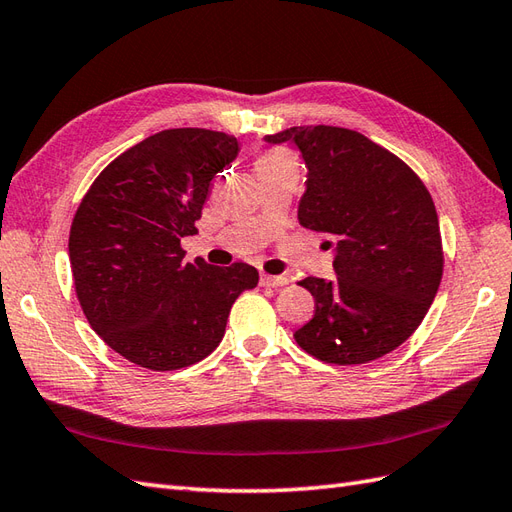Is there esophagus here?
<instances>
[{"instance_id":"34e87169","label":"esophagus","mask_w":512,"mask_h":512,"mask_svg":"<svg viewBox=\"0 0 512 512\" xmlns=\"http://www.w3.org/2000/svg\"><path fill=\"white\" fill-rule=\"evenodd\" d=\"M259 283L264 285V288H281V285H288L290 279L285 275H279V277H272V275H261Z\"/></svg>"}]
</instances>
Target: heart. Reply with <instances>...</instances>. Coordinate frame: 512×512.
<instances>
[{
	"label": "heart",
	"mask_w": 512,
	"mask_h": 512,
	"mask_svg": "<svg viewBox=\"0 0 512 512\" xmlns=\"http://www.w3.org/2000/svg\"><path fill=\"white\" fill-rule=\"evenodd\" d=\"M288 165H296L294 154L285 148H268V150H261L257 157H255V168L261 174H268L272 170H279V168H288Z\"/></svg>",
	"instance_id": "heart-1"
}]
</instances>
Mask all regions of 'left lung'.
Returning <instances> with one entry per match:
<instances>
[{"label":"left lung","instance_id":"8db88e82","mask_svg":"<svg viewBox=\"0 0 512 512\" xmlns=\"http://www.w3.org/2000/svg\"><path fill=\"white\" fill-rule=\"evenodd\" d=\"M294 141L307 165L299 202L305 229L331 237L334 279L299 281L314 296L294 340L316 360L366 364L395 351L421 325L443 277L434 200L397 154L358 130L294 126L266 137Z\"/></svg>","mask_w":512,"mask_h":512}]
</instances>
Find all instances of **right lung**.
<instances>
[{
    "label": "right lung",
    "instance_id": "1",
    "mask_svg": "<svg viewBox=\"0 0 512 512\" xmlns=\"http://www.w3.org/2000/svg\"><path fill=\"white\" fill-rule=\"evenodd\" d=\"M237 150L218 130H161L106 165L80 200L69 231L76 296L95 334L128 362L176 371L205 360L237 296L257 285L244 261L187 264L181 246Z\"/></svg>",
    "mask_w": 512,
    "mask_h": 512
}]
</instances>
